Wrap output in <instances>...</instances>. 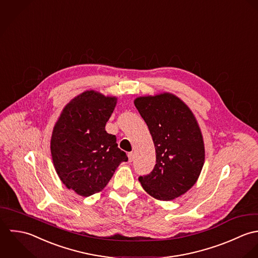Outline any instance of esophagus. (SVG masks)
Returning a JSON list of instances; mask_svg holds the SVG:
<instances>
[{
  "instance_id": "obj_1",
  "label": "esophagus",
  "mask_w": 258,
  "mask_h": 258,
  "mask_svg": "<svg viewBox=\"0 0 258 258\" xmlns=\"http://www.w3.org/2000/svg\"><path fill=\"white\" fill-rule=\"evenodd\" d=\"M127 157H128V161L132 162V161L134 160V158H135L134 153H128V154H127Z\"/></svg>"
}]
</instances>
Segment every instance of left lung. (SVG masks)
Instances as JSON below:
<instances>
[{
  "label": "left lung",
  "mask_w": 258,
  "mask_h": 258,
  "mask_svg": "<svg viewBox=\"0 0 258 258\" xmlns=\"http://www.w3.org/2000/svg\"><path fill=\"white\" fill-rule=\"evenodd\" d=\"M135 105L145 119L155 148L154 170L139 180L155 200L172 201L198 181L206 159L204 137L187 104L170 93L139 97Z\"/></svg>",
  "instance_id": "left-lung-1"
}]
</instances>
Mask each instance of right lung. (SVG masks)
Listing matches in <instances>:
<instances>
[{"label":"right lung","instance_id":"obj_1","mask_svg":"<svg viewBox=\"0 0 258 258\" xmlns=\"http://www.w3.org/2000/svg\"><path fill=\"white\" fill-rule=\"evenodd\" d=\"M116 97L91 90L62 108L51 138V155L61 182L81 197L102 191L114 170L127 160L115 136L105 132Z\"/></svg>","mask_w":258,"mask_h":258}]
</instances>
